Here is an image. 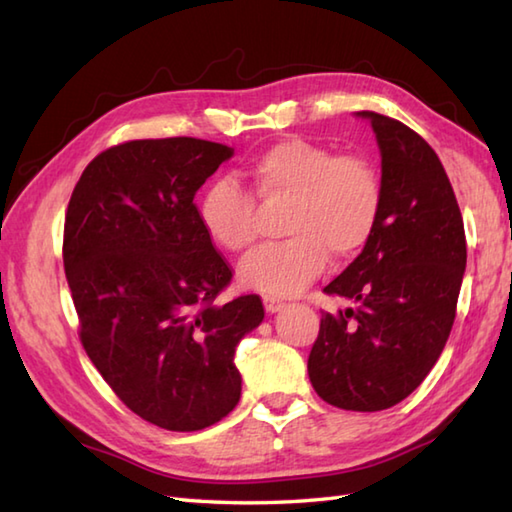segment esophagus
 I'll return each instance as SVG.
<instances>
[{"instance_id":"34e87169","label":"esophagus","mask_w":512,"mask_h":512,"mask_svg":"<svg viewBox=\"0 0 512 512\" xmlns=\"http://www.w3.org/2000/svg\"><path fill=\"white\" fill-rule=\"evenodd\" d=\"M264 308H266V312H279L281 308H284V301L281 299H277V297H270V295H264Z\"/></svg>"}]
</instances>
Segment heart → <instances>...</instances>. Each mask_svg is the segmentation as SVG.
<instances>
[{"label":"heart","mask_w":512,"mask_h":512,"mask_svg":"<svg viewBox=\"0 0 512 512\" xmlns=\"http://www.w3.org/2000/svg\"><path fill=\"white\" fill-rule=\"evenodd\" d=\"M246 173L264 204L288 202L281 222L286 242L255 250L239 266L248 288L270 297L297 295L321 275L328 257L345 262L358 255L376 231L383 182L361 154L288 138L257 154ZM198 217L211 242L228 253H244L259 237L257 202L231 178L204 189Z\"/></svg>","instance_id":"b5f03b06"}]
</instances>
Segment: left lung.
<instances>
[{
  "instance_id": "8db88e82",
  "label": "left lung",
  "mask_w": 512,
  "mask_h": 512,
  "mask_svg": "<svg viewBox=\"0 0 512 512\" xmlns=\"http://www.w3.org/2000/svg\"><path fill=\"white\" fill-rule=\"evenodd\" d=\"M367 118L383 156V209L363 253L323 288L356 308L321 314L308 356L314 391L347 411L398 405L440 358L455 321L466 237L447 171L396 118Z\"/></svg>"
}]
</instances>
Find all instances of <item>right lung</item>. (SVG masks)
Segmentation results:
<instances>
[{
    "label": "right lung",
    "instance_id": "add662e5",
    "mask_svg": "<svg viewBox=\"0 0 512 512\" xmlns=\"http://www.w3.org/2000/svg\"><path fill=\"white\" fill-rule=\"evenodd\" d=\"M233 149L176 136L101 151L72 191L63 268L79 339L114 394L167 431H200L235 409L242 336L259 295L217 303L233 268L193 198Z\"/></svg>",
    "mask_w": 512,
    "mask_h": 512
}]
</instances>
